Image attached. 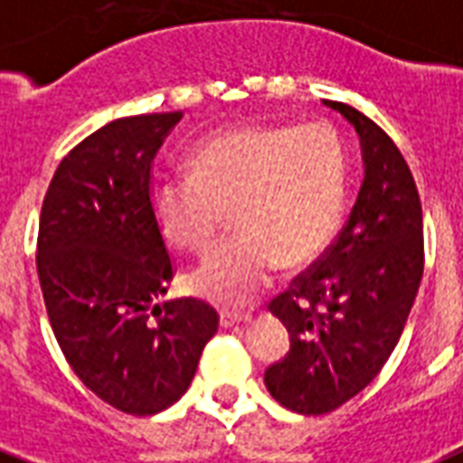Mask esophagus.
<instances>
[{"label":"esophagus","mask_w":463,"mask_h":463,"mask_svg":"<svg viewBox=\"0 0 463 463\" xmlns=\"http://www.w3.org/2000/svg\"><path fill=\"white\" fill-rule=\"evenodd\" d=\"M250 321V314H243V311H220V324L224 328H232V326H239V324H246Z\"/></svg>","instance_id":"obj_1"}]
</instances>
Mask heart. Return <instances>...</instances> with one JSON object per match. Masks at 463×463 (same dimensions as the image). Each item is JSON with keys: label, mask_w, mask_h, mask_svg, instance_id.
<instances>
[{"label": "heart", "mask_w": 463, "mask_h": 463, "mask_svg": "<svg viewBox=\"0 0 463 463\" xmlns=\"http://www.w3.org/2000/svg\"><path fill=\"white\" fill-rule=\"evenodd\" d=\"M191 175L156 183L152 210L161 234L188 253H207L191 288L227 307H246L278 263H309L333 241L347 193V152L326 120L250 125L203 139L188 154Z\"/></svg>", "instance_id": "1"}]
</instances>
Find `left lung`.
Here are the masks:
<instances>
[{
  "instance_id": "obj_1",
  "label": "left lung",
  "mask_w": 463,
  "mask_h": 463,
  "mask_svg": "<svg viewBox=\"0 0 463 463\" xmlns=\"http://www.w3.org/2000/svg\"><path fill=\"white\" fill-rule=\"evenodd\" d=\"M326 106L360 135L364 181L335 241L268 304L288 328L289 353L265 369V386L302 415L331 413L382 372L425 263L420 195L399 146L353 106Z\"/></svg>"
}]
</instances>
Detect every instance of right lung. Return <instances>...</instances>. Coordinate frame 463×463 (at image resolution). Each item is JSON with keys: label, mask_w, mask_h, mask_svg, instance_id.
Masks as SVG:
<instances>
[{"label": "right lung", "mask_w": 463, "mask_h": 463, "mask_svg": "<svg viewBox=\"0 0 463 463\" xmlns=\"http://www.w3.org/2000/svg\"><path fill=\"white\" fill-rule=\"evenodd\" d=\"M181 118H120L91 132L60 161L38 224V280L62 354L86 389L130 415L174 406L220 326L193 297L154 304L174 260L152 210V164Z\"/></svg>", "instance_id": "right-lung-1"}]
</instances>
